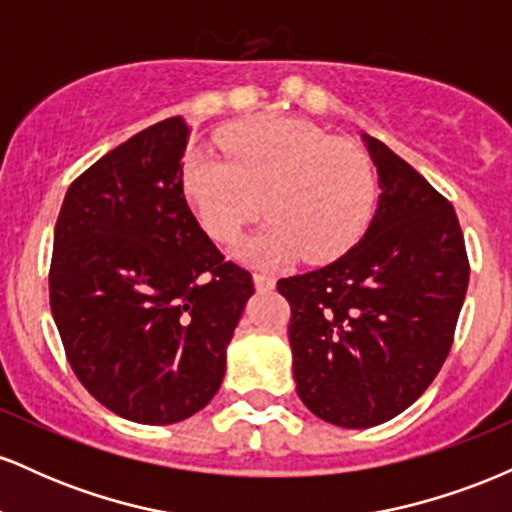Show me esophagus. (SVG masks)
<instances>
[{
  "mask_svg": "<svg viewBox=\"0 0 512 512\" xmlns=\"http://www.w3.org/2000/svg\"><path fill=\"white\" fill-rule=\"evenodd\" d=\"M252 281H255L257 291H272L274 289V276L264 274V272H255L252 274Z\"/></svg>",
  "mask_w": 512,
  "mask_h": 512,
  "instance_id": "obj_1",
  "label": "esophagus"
}]
</instances>
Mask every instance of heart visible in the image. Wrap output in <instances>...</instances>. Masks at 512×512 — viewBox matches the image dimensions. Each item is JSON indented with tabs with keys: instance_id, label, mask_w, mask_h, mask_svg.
<instances>
[{
	"instance_id": "b5f03b06",
	"label": "heart",
	"mask_w": 512,
	"mask_h": 512,
	"mask_svg": "<svg viewBox=\"0 0 512 512\" xmlns=\"http://www.w3.org/2000/svg\"><path fill=\"white\" fill-rule=\"evenodd\" d=\"M226 158L192 151L182 190L209 236L231 243L262 211L243 255L262 264L330 262L354 248L375 211V173L356 144L293 117L243 122L221 137Z\"/></svg>"
}]
</instances>
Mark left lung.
<instances>
[{
  "instance_id": "8db88e82",
  "label": "left lung",
  "mask_w": 512,
  "mask_h": 512,
  "mask_svg": "<svg viewBox=\"0 0 512 512\" xmlns=\"http://www.w3.org/2000/svg\"><path fill=\"white\" fill-rule=\"evenodd\" d=\"M361 139L380 185L368 231L327 267L276 284L291 305L298 397L342 428L385 424L424 395L469 284L452 204L383 142Z\"/></svg>"
}]
</instances>
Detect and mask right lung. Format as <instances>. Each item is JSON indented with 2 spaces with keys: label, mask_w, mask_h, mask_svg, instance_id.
Masks as SVG:
<instances>
[{
  "label": "right lung",
  "mask_w": 512,
  "mask_h": 512,
  "mask_svg": "<svg viewBox=\"0 0 512 512\" xmlns=\"http://www.w3.org/2000/svg\"><path fill=\"white\" fill-rule=\"evenodd\" d=\"M187 137L182 117L134 134L69 185L55 226L50 308L69 366L137 424H178L207 407L255 293L190 211Z\"/></svg>",
  "instance_id": "right-lung-1"
}]
</instances>
